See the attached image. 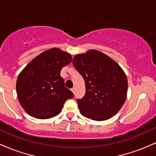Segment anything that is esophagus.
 Instances as JSON below:
<instances>
[{
	"label": "esophagus",
	"mask_w": 156,
	"mask_h": 156,
	"mask_svg": "<svg viewBox=\"0 0 156 156\" xmlns=\"http://www.w3.org/2000/svg\"><path fill=\"white\" fill-rule=\"evenodd\" d=\"M71 91L73 92V93H75V87H73V88L71 89Z\"/></svg>",
	"instance_id": "esophagus-1"
}]
</instances>
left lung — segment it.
<instances>
[{
    "mask_svg": "<svg viewBox=\"0 0 156 156\" xmlns=\"http://www.w3.org/2000/svg\"><path fill=\"white\" fill-rule=\"evenodd\" d=\"M73 64L86 87L84 96L77 99L81 114L95 121L112 118L126 98L128 84L124 70L107 55L94 49L75 55Z\"/></svg>",
    "mask_w": 156,
    "mask_h": 156,
    "instance_id": "1",
    "label": "left lung"
}]
</instances>
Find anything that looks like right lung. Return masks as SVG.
<instances>
[{"mask_svg":"<svg viewBox=\"0 0 156 156\" xmlns=\"http://www.w3.org/2000/svg\"><path fill=\"white\" fill-rule=\"evenodd\" d=\"M72 61L69 53L52 48L35 58L17 79L19 103L31 116L48 119L58 115L74 95L64 85L61 70Z\"/></svg>","mask_w":156,"mask_h":156,"instance_id":"add662e5","label":"right lung"}]
</instances>
